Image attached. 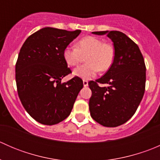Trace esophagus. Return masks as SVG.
<instances>
[{"label": "esophagus", "instance_id": "1", "mask_svg": "<svg viewBox=\"0 0 160 160\" xmlns=\"http://www.w3.org/2000/svg\"><path fill=\"white\" fill-rule=\"evenodd\" d=\"M83 86L84 87H88V81L86 80H83Z\"/></svg>", "mask_w": 160, "mask_h": 160}]
</instances>
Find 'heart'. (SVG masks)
<instances>
[{
    "mask_svg": "<svg viewBox=\"0 0 160 160\" xmlns=\"http://www.w3.org/2000/svg\"><path fill=\"white\" fill-rule=\"evenodd\" d=\"M74 46H67L62 56L66 63L75 67L86 56V64L73 70V75L82 78H90L98 71L105 72L110 69L114 62L115 52L112 45L104 43L102 40L94 36H86L79 40Z\"/></svg>",
    "mask_w": 160,
    "mask_h": 160,
    "instance_id": "b5f03b06",
    "label": "heart"
}]
</instances>
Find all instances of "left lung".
<instances>
[{"mask_svg":"<svg viewBox=\"0 0 160 160\" xmlns=\"http://www.w3.org/2000/svg\"><path fill=\"white\" fill-rule=\"evenodd\" d=\"M107 35L114 43V62L101 78L88 83L92 91L89 109L92 118L105 127H117L133 116L146 88V65L138 46L118 31L93 32ZM107 83L101 88L98 83Z\"/></svg>","mask_w":160,"mask_h":160,"instance_id":"left-lung-1","label":"left lung"}]
</instances>
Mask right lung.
<instances>
[{"label": "right lung", "mask_w": 160, "mask_h": 160, "mask_svg": "<svg viewBox=\"0 0 160 160\" xmlns=\"http://www.w3.org/2000/svg\"><path fill=\"white\" fill-rule=\"evenodd\" d=\"M80 32L46 27L31 35L21 48L15 66L18 93L27 112L42 125L67 118L83 88L77 77L61 83L71 72L63 50Z\"/></svg>", "instance_id": "1"}]
</instances>
